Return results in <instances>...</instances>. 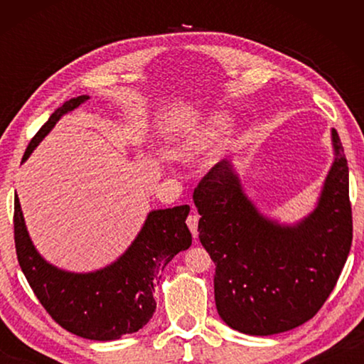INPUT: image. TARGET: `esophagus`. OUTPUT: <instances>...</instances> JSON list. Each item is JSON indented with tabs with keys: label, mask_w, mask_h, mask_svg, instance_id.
<instances>
[{
	"label": "esophagus",
	"mask_w": 364,
	"mask_h": 364,
	"mask_svg": "<svg viewBox=\"0 0 364 364\" xmlns=\"http://www.w3.org/2000/svg\"><path fill=\"white\" fill-rule=\"evenodd\" d=\"M186 223L189 226L191 232H193V236L196 237L197 236V225H199V217H197V215H189Z\"/></svg>",
	"instance_id": "esophagus-1"
}]
</instances>
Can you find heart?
Instances as JSON below:
<instances>
[{
    "label": "heart",
    "mask_w": 364,
    "mask_h": 364,
    "mask_svg": "<svg viewBox=\"0 0 364 364\" xmlns=\"http://www.w3.org/2000/svg\"><path fill=\"white\" fill-rule=\"evenodd\" d=\"M228 130H230V119L225 115H217L205 128H202V130L188 138L186 143L180 147V154L191 156V154L205 149V147L215 144L223 138Z\"/></svg>",
    "instance_id": "obj_1"
}]
</instances>
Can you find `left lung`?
I'll use <instances>...</instances> for the list:
<instances>
[{
  "label": "left lung",
  "instance_id": "obj_1",
  "mask_svg": "<svg viewBox=\"0 0 364 364\" xmlns=\"http://www.w3.org/2000/svg\"><path fill=\"white\" fill-rule=\"evenodd\" d=\"M336 160L318 207L295 226L262 217L230 162L202 178L193 199L199 239L215 263V304L230 328L271 336L321 310L347 262L353 237L348 165L332 130Z\"/></svg>",
  "mask_w": 364,
  "mask_h": 364
}]
</instances>
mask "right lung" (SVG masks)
I'll return each mask as SVG.
<instances>
[{
  "instance_id": "right-lung-1",
  "label": "right lung",
  "mask_w": 364,
  "mask_h": 364,
  "mask_svg": "<svg viewBox=\"0 0 364 364\" xmlns=\"http://www.w3.org/2000/svg\"><path fill=\"white\" fill-rule=\"evenodd\" d=\"M88 96L58 107L27 146L22 162L56 122ZM189 205L154 210L138 237L115 263L95 273L77 274L46 263L30 241L19 197H14V242L21 268L43 308L60 328L90 341H115L139 331L156 311L154 286L178 252L189 249Z\"/></svg>"
}]
</instances>
